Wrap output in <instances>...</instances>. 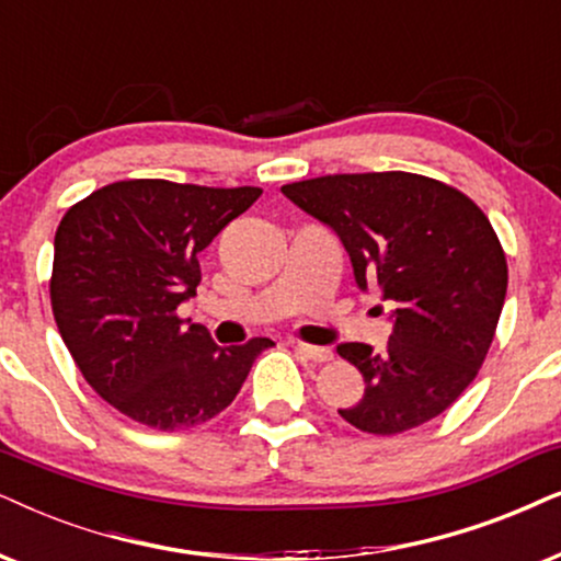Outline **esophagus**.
I'll return each instance as SVG.
<instances>
[{
  "label": "esophagus",
  "instance_id": "34e87169",
  "mask_svg": "<svg viewBox=\"0 0 561 561\" xmlns=\"http://www.w3.org/2000/svg\"><path fill=\"white\" fill-rule=\"evenodd\" d=\"M295 352L302 354L305 359H313V363H329L333 357L331 350H325V346H313V344H295Z\"/></svg>",
  "mask_w": 561,
  "mask_h": 561
}]
</instances>
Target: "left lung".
<instances>
[{"instance_id": "8db88e82", "label": "left lung", "mask_w": 561, "mask_h": 561, "mask_svg": "<svg viewBox=\"0 0 561 561\" xmlns=\"http://www.w3.org/2000/svg\"><path fill=\"white\" fill-rule=\"evenodd\" d=\"M282 194L336 232L363 293L378 287L393 305L386 350L336 346L365 378L363 399L339 414L382 437L435 420L477 378L505 305V251L484 211L403 170L323 175Z\"/></svg>"}]
</instances>
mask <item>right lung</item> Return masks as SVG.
<instances>
[{
  "label": "right lung",
  "mask_w": 561,
  "mask_h": 561,
  "mask_svg": "<svg viewBox=\"0 0 561 561\" xmlns=\"http://www.w3.org/2000/svg\"><path fill=\"white\" fill-rule=\"evenodd\" d=\"M259 196L253 186L137 179L92 191L61 217L56 325L92 391L129 420L162 432L209 422L274 344L217 346L175 313L202 282L198 253Z\"/></svg>",
  "instance_id": "right-lung-1"
}]
</instances>
